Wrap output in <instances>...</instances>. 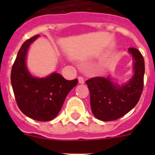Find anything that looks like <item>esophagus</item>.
<instances>
[{"label":"esophagus","instance_id":"obj_1","mask_svg":"<svg viewBox=\"0 0 155 155\" xmlns=\"http://www.w3.org/2000/svg\"><path fill=\"white\" fill-rule=\"evenodd\" d=\"M78 81H79V83H80V84H84V78H83V77H81V76H79L78 77Z\"/></svg>","mask_w":155,"mask_h":155}]
</instances>
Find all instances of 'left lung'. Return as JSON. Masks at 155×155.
Segmentation results:
<instances>
[{"label": "left lung", "instance_id": "left-lung-1", "mask_svg": "<svg viewBox=\"0 0 155 155\" xmlns=\"http://www.w3.org/2000/svg\"><path fill=\"white\" fill-rule=\"evenodd\" d=\"M134 57V75L130 81L120 86L109 78L95 77L86 81L90 92V104L93 115L102 121L118 120L127 114L139 102L143 88L144 60L140 52L130 47Z\"/></svg>", "mask_w": 155, "mask_h": 155}]
</instances>
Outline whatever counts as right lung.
<instances>
[{"instance_id": "obj_1", "label": "right lung", "mask_w": 155, "mask_h": 155, "mask_svg": "<svg viewBox=\"0 0 155 155\" xmlns=\"http://www.w3.org/2000/svg\"><path fill=\"white\" fill-rule=\"evenodd\" d=\"M38 36L27 39L21 46L12 66L11 81L19 109L29 118L45 122L57 116L66 97L78 80H66L57 73L46 78H36L30 74L25 65L26 53Z\"/></svg>"}]
</instances>
